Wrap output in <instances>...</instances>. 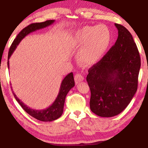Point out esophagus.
I'll use <instances>...</instances> for the list:
<instances>
[{"instance_id": "34e87169", "label": "esophagus", "mask_w": 148, "mask_h": 148, "mask_svg": "<svg viewBox=\"0 0 148 148\" xmlns=\"http://www.w3.org/2000/svg\"><path fill=\"white\" fill-rule=\"evenodd\" d=\"M74 79H75V82L76 83L78 84V82H82L84 80V76H83V75L82 74H80V73H78L75 75L74 76Z\"/></svg>"}]
</instances>
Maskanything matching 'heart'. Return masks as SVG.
<instances>
[{
    "mask_svg": "<svg viewBox=\"0 0 148 148\" xmlns=\"http://www.w3.org/2000/svg\"><path fill=\"white\" fill-rule=\"evenodd\" d=\"M111 42V33L105 25L85 26L77 30L72 37L74 47H82L79 60L90 65L97 63L103 57Z\"/></svg>",
    "mask_w": 148,
    "mask_h": 148,
    "instance_id": "b5f03b06",
    "label": "heart"
}]
</instances>
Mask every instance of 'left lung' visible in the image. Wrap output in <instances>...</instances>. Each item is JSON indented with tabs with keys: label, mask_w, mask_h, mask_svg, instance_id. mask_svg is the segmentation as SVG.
Segmentation results:
<instances>
[{
	"label": "left lung",
	"mask_w": 148,
	"mask_h": 148,
	"mask_svg": "<svg viewBox=\"0 0 148 148\" xmlns=\"http://www.w3.org/2000/svg\"><path fill=\"white\" fill-rule=\"evenodd\" d=\"M118 37L104 57L88 70L90 108L96 115L111 117L121 113L137 89L141 60L132 34L115 24Z\"/></svg>",
	"instance_id": "8db88e82"
}]
</instances>
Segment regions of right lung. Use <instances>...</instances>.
<instances>
[{
    "label": "right lung",
    "instance_id": "add662e5",
    "mask_svg": "<svg viewBox=\"0 0 148 148\" xmlns=\"http://www.w3.org/2000/svg\"><path fill=\"white\" fill-rule=\"evenodd\" d=\"M55 20H48L45 22L42 23H32L24 28L21 32L14 40L12 42L11 47L9 49V55H8V62L7 65L8 68H9V58H11L12 53L15 50L16 47L19 44V43L29 33L34 32L35 31L41 29L45 28L46 27H48L51 25H52ZM75 82L74 80V76L72 72H70L68 74L64 80H62L61 83V86L60 88V91L58 93V97H56L55 101L51 104V105L49 106V107L46 108L45 109L42 110H35L31 109L26 105L23 103L18 98L16 97V95L14 94V92H12L14 98L18 102V104L21 106V107L29 115H31L33 117H34L37 120L41 121H52L56 119H57L62 116V113L64 111V105L65 103V99L67 94L69 92L70 89L73 88L74 86Z\"/></svg>",
    "mask_w": 148,
    "mask_h": 148
}]
</instances>
